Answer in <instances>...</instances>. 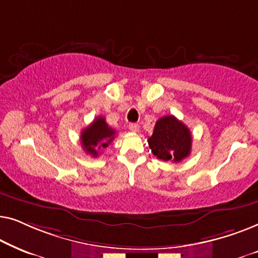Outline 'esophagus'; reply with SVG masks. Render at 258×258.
<instances>
[{
    "label": "esophagus",
    "instance_id": "obj_1",
    "mask_svg": "<svg viewBox=\"0 0 258 258\" xmlns=\"http://www.w3.org/2000/svg\"><path fill=\"white\" fill-rule=\"evenodd\" d=\"M129 130H130V132H133V133H137L140 130V126H139V124H137V123H130Z\"/></svg>",
    "mask_w": 258,
    "mask_h": 258
}]
</instances>
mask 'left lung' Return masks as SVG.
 Returning <instances> with one entry per match:
<instances>
[{
	"label": "left lung",
	"instance_id": "1",
	"mask_svg": "<svg viewBox=\"0 0 258 258\" xmlns=\"http://www.w3.org/2000/svg\"><path fill=\"white\" fill-rule=\"evenodd\" d=\"M192 137L185 124L175 116H163L155 124L148 140L153 154L162 161L181 162L191 151Z\"/></svg>",
	"mask_w": 258,
	"mask_h": 258
}]
</instances>
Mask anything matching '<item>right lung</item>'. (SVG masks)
<instances>
[{
	"mask_svg": "<svg viewBox=\"0 0 258 258\" xmlns=\"http://www.w3.org/2000/svg\"><path fill=\"white\" fill-rule=\"evenodd\" d=\"M115 130L108 125L105 118L98 116L81 133V143L83 150L93 157L98 156V150L104 149L112 142Z\"/></svg>",
	"mask_w": 258,
	"mask_h": 258,
	"instance_id": "add662e5",
	"label": "right lung"
}]
</instances>
